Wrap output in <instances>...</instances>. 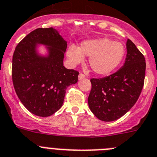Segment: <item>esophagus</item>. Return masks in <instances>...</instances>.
I'll return each mask as SVG.
<instances>
[{
  "mask_svg": "<svg viewBox=\"0 0 157 157\" xmlns=\"http://www.w3.org/2000/svg\"><path fill=\"white\" fill-rule=\"evenodd\" d=\"M85 77H86V76H85L84 73H82V72H81V73H80V74H79V76H78L79 80H81V79H85Z\"/></svg>",
  "mask_w": 157,
  "mask_h": 157,
  "instance_id": "1",
  "label": "esophagus"
}]
</instances>
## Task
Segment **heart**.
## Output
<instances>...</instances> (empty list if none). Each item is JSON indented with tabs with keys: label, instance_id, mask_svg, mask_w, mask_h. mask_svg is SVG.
Masks as SVG:
<instances>
[{
	"label": "heart",
	"instance_id": "heart-1",
	"mask_svg": "<svg viewBox=\"0 0 157 157\" xmlns=\"http://www.w3.org/2000/svg\"><path fill=\"white\" fill-rule=\"evenodd\" d=\"M124 52L121 43L104 37L84 41L80 48L71 45L67 50V56L72 65L82 62L84 56H89L91 68L97 74L106 75L119 66Z\"/></svg>",
	"mask_w": 157,
	"mask_h": 157
}]
</instances>
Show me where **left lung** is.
Returning a JSON list of instances; mask_svg holds the SVG:
<instances>
[{
  "label": "left lung",
  "instance_id": "left-lung-1",
  "mask_svg": "<svg viewBox=\"0 0 157 157\" xmlns=\"http://www.w3.org/2000/svg\"><path fill=\"white\" fill-rule=\"evenodd\" d=\"M125 62L119 70L102 78H92L88 98L89 109L103 121L123 117L136 104L143 89L146 63L131 40H127Z\"/></svg>",
  "mask_w": 157,
  "mask_h": 157
}]
</instances>
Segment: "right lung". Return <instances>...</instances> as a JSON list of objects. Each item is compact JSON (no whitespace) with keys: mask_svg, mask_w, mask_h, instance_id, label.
I'll return each mask as SVG.
<instances>
[{"mask_svg":"<svg viewBox=\"0 0 157 157\" xmlns=\"http://www.w3.org/2000/svg\"><path fill=\"white\" fill-rule=\"evenodd\" d=\"M36 44L49 46L50 55L36 54ZM67 43L52 28H39L18 43L13 56L12 79L24 106L34 115H52L62 106L66 89L78 81L79 72L63 65Z\"/></svg>","mask_w":157,"mask_h":157,"instance_id":"right-lung-1","label":"right lung"}]
</instances>
